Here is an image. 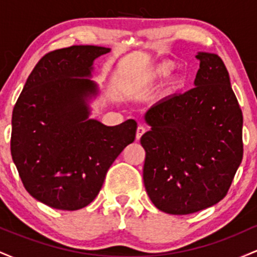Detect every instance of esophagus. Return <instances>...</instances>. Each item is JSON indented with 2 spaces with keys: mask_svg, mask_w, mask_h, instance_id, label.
I'll use <instances>...</instances> for the list:
<instances>
[{
  "mask_svg": "<svg viewBox=\"0 0 257 257\" xmlns=\"http://www.w3.org/2000/svg\"><path fill=\"white\" fill-rule=\"evenodd\" d=\"M145 132H146V129L144 128L143 125H139L138 129H137V140H140L141 137L145 134Z\"/></svg>",
  "mask_w": 257,
  "mask_h": 257,
  "instance_id": "34e87169",
  "label": "esophagus"
}]
</instances>
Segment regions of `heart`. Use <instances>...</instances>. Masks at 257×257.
<instances>
[{
	"instance_id": "b5f03b06",
	"label": "heart",
	"mask_w": 257,
	"mask_h": 257,
	"mask_svg": "<svg viewBox=\"0 0 257 257\" xmlns=\"http://www.w3.org/2000/svg\"><path fill=\"white\" fill-rule=\"evenodd\" d=\"M176 69V64L172 60H162L158 63L153 64L151 67L146 70L141 75L140 83L143 85H150L156 83V82L163 81L174 72ZM182 79H175L170 85V90H178L182 87Z\"/></svg>"
}]
</instances>
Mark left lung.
I'll use <instances>...</instances> for the list:
<instances>
[{"mask_svg": "<svg viewBox=\"0 0 257 257\" xmlns=\"http://www.w3.org/2000/svg\"><path fill=\"white\" fill-rule=\"evenodd\" d=\"M194 88L145 113L144 184L159 210L187 215L227 194L243 158V114L221 58L199 52Z\"/></svg>", "mask_w": 257, "mask_h": 257, "instance_id": "8db88e82", "label": "left lung"}]
</instances>
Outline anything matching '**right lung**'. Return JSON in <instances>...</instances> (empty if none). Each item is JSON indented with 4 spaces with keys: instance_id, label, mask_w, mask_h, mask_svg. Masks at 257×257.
Wrapping results in <instances>:
<instances>
[{
    "instance_id": "obj_1",
    "label": "right lung",
    "mask_w": 257,
    "mask_h": 257,
    "mask_svg": "<svg viewBox=\"0 0 257 257\" xmlns=\"http://www.w3.org/2000/svg\"><path fill=\"white\" fill-rule=\"evenodd\" d=\"M98 46L53 51L29 76L12 114L11 153L23 185L38 202L78 210L101 190L108 168L132 144L137 122L107 126L89 118L99 87L90 79Z\"/></svg>"
}]
</instances>
